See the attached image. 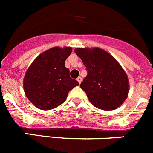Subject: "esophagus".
Wrapping results in <instances>:
<instances>
[{
    "mask_svg": "<svg viewBox=\"0 0 153 153\" xmlns=\"http://www.w3.org/2000/svg\"><path fill=\"white\" fill-rule=\"evenodd\" d=\"M77 81H78V83L81 84V82H82V78H81V77H78V78H77Z\"/></svg>",
    "mask_w": 153,
    "mask_h": 153,
    "instance_id": "esophagus-1",
    "label": "esophagus"
}]
</instances>
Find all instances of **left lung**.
I'll use <instances>...</instances> for the list:
<instances>
[{"label":"left lung","instance_id":"1","mask_svg":"<svg viewBox=\"0 0 153 153\" xmlns=\"http://www.w3.org/2000/svg\"><path fill=\"white\" fill-rule=\"evenodd\" d=\"M75 53L86 67L88 75L80 87L90 102L98 109H117L124 102L129 92V80L120 65L99 48H78Z\"/></svg>","mask_w":153,"mask_h":153}]
</instances>
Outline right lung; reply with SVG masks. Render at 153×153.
I'll use <instances>...</instances> for the list:
<instances>
[{
    "instance_id": "right-lung-1",
    "label": "right lung",
    "mask_w": 153,
    "mask_h": 153,
    "mask_svg": "<svg viewBox=\"0 0 153 153\" xmlns=\"http://www.w3.org/2000/svg\"><path fill=\"white\" fill-rule=\"evenodd\" d=\"M71 53L70 47L52 48L39 55L26 72L24 92L37 108L54 109L64 103L68 92L79 85L65 66Z\"/></svg>"
}]
</instances>
